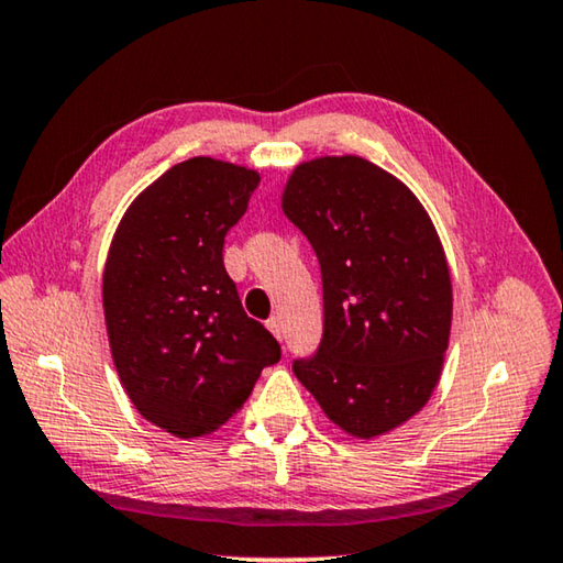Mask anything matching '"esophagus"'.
<instances>
[{
  "label": "esophagus",
  "instance_id": "obj_1",
  "mask_svg": "<svg viewBox=\"0 0 563 563\" xmlns=\"http://www.w3.org/2000/svg\"><path fill=\"white\" fill-rule=\"evenodd\" d=\"M265 325H268V330L273 332L275 338L283 340V322H280V318H278V316H273V318L265 320Z\"/></svg>",
  "mask_w": 563,
  "mask_h": 563
}]
</instances>
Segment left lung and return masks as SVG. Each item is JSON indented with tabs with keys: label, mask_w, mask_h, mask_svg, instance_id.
I'll return each mask as SVG.
<instances>
[{
	"label": "left lung",
	"mask_w": 563,
	"mask_h": 563,
	"mask_svg": "<svg viewBox=\"0 0 563 563\" xmlns=\"http://www.w3.org/2000/svg\"><path fill=\"white\" fill-rule=\"evenodd\" d=\"M283 211L322 275V338L292 373L352 437L395 430L440 379L452 283L434 225L405 184L360 156L292 170Z\"/></svg>",
	"instance_id": "8db88e82"
}]
</instances>
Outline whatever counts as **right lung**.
Returning a JSON list of instances; mask_svg holds the SVG:
<instances>
[{"mask_svg":"<svg viewBox=\"0 0 563 563\" xmlns=\"http://www.w3.org/2000/svg\"><path fill=\"white\" fill-rule=\"evenodd\" d=\"M258 180L225 161L188 158L131 203L111 241L103 316L113 365L133 407L180 440L221 427L280 360L223 265L225 235Z\"/></svg>","mask_w":563,"mask_h":563,"instance_id":"add662e5","label":"right lung"}]
</instances>
